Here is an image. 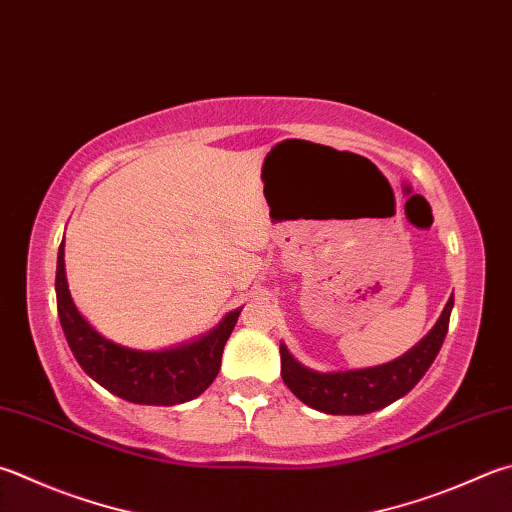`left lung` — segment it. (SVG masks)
Wrapping results in <instances>:
<instances>
[{
	"mask_svg": "<svg viewBox=\"0 0 512 512\" xmlns=\"http://www.w3.org/2000/svg\"><path fill=\"white\" fill-rule=\"evenodd\" d=\"M452 305H455V296H450L437 325L428 332L426 339L414 345L401 359L368 370L314 372L298 363L287 352V347L281 345L283 381L305 406L325 414H368L390 406L392 401L408 394L435 361L446 339Z\"/></svg>",
	"mask_w": 512,
	"mask_h": 512,
	"instance_id": "left-lung-1",
	"label": "left lung"
}]
</instances>
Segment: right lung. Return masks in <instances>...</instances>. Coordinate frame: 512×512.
Returning <instances> with one entry per match:
<instances>
[{"label":"right lung","instance_id":"1","mask_svg":"<svg viewBox=\"0 0 512 512\" xmlns=\"http://www.w3.org/2000/svg\"><path fill=\"white\" fill-rule=\"evenodd\" d=\"M55 294L64 336L82 370L115 397L142 406H176L205 392L218 376L223 347L240 314L229 312L216 330L189 345L162 352L129 350L104 339L77 312L64 274V240L57 252Z\"/></svg>","mask_w":512,"mask_h":512}]
</instances>
